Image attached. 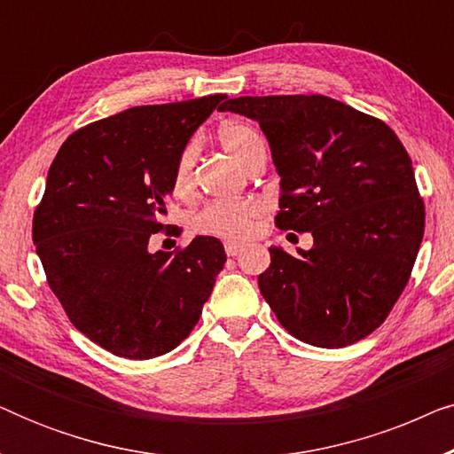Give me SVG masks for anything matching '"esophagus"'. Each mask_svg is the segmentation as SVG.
<instances>
[{
	"label": "esophagus",
	"mask_w": 454,
	"mask_h": 454,
	"mask_svg": "<svg viewBox=\"0 0 454 454\" xmlns=\"http://www.w3.org/2000/svg\"><path fill=\"white\" fill-rule=\"evenodd\" d=\"M244 250V246L238 244V241H225V252L227 256H238V254Z\"/></svg>",
	"instance_id": "34e87169"
}]
</instances>
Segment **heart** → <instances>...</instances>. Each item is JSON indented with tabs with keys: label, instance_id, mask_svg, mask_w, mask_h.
Instances as JSON below:
<instances>
[{
	"label": "heart",
	"instance_id": "b5f03b06",
	"mask_svg": "<svg viewBox=\"0 0 454 454\" xmlns=\"http://www.w3.org/2000/svg\"><path fill=\"white\" fill-rule=\"evenodd\" d=\"M221 145L239 160L252 165L256 159L266 157L262 134L246 121H227L219 128ZM198 160V142L185 140L176 154L171 169V188L177 196H188L194 188ZM258 202L254 198H231V200H213L196 210L190 219L192 231L213 235L221 239H244L252 231V221L258 215Z\"/></svg>",
	"mask_w": 454,
	"mask_h": 454
}]
</instances>
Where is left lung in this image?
I'll list each match as a JSON object with an SVG mask.
<instances>
[{
  "instance_id": "obj_1",
  "label": "left lung",
  "mask_w": 454,
  "mask_h": 454,
  "mask_svg": "<svg viewBox=\"0 0 454 454\" xmlns=\"http://www.w3.org/2000/svg\"><path fill=\"white\" fill-rule=\"evenodd\" d=\"M281 176L275 225L309 231L312 250L270 247L260 294L285 331L337 349L387 320L411 277L426 208L411 159L382 120L322 95L239 97Z\"/></svg>"
}]
</instances>
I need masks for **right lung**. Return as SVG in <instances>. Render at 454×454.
Listing matches in <instances>:
<instances>
[{"instance_id":"obj_1","label":"right lung","mask_w":454,"mask_h":454,"mask_svg":"<svg viewBox=\"0 0 454 454\" xmlns=\"http://www.w3.org/2000/svg\"><path fill=\"white\" fill-rule=\"evenodd\" d=\"M227 95L145 105L92 121L61 145L33 216V241L66 316L114 356L151 359L192 333L225 264L216 238L151 252L179 146Z\"/></svg>"}]
</instances>
